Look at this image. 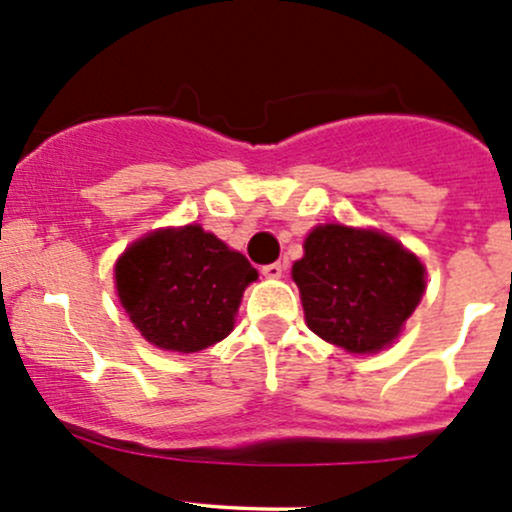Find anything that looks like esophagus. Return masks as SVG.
Segmentation results:
<instances>
[{
	"label": "esophagus",
	"instance_id": "obj_1",
	"mask_svg": "<svg viewBox=\"0 0 512 512\" xmlns=\"http://www.w3.org/2000/svg\"><path fill=\"white\" fill-rule=\"evenodd\" d=\"M282 272H284L282 262H272V265L262 267V274H265L267 279H279V277H282Z\"/></svg>",
	"mask_w": 512,
	"mask_h": 512
}]
</instances>
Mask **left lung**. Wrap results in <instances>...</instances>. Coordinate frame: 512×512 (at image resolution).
I'll return each mask as SVG.
<instances>
[{
  "mask_svg": "<svg viewBox=\"0 0 512 512\" xmlns=\"http://www.w3.org/2000/svg\"><path fill=\"white\" fill-rule=\"evenodd\" d=\"M292 277L311 331L351 353L390 346L424 292V267L412 252L346 225L311 230Z\"/></svg>",
  "mask_w": 512,
  "mask_h": 512,
  "instance_id": "1",
  "label": "left lung"
}]
</instances>
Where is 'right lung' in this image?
Returning <instances> with one entry per match:
<instances>
[{"label":"right lung","instance_id":"1","mask_svg":"<svg viewBox=\"0 0 512 512\" xmlns=\"http://www.w3.org/2000/svg\"><path fill=\"white\" fill-rule=\"evenodd\" d=\"M132 324L164 351L196 353L233 331L240 297L257 270L201 225L157 230L115 267Z\"/></svg>","mask_w":512,"mask_h":512}]
</instances>
